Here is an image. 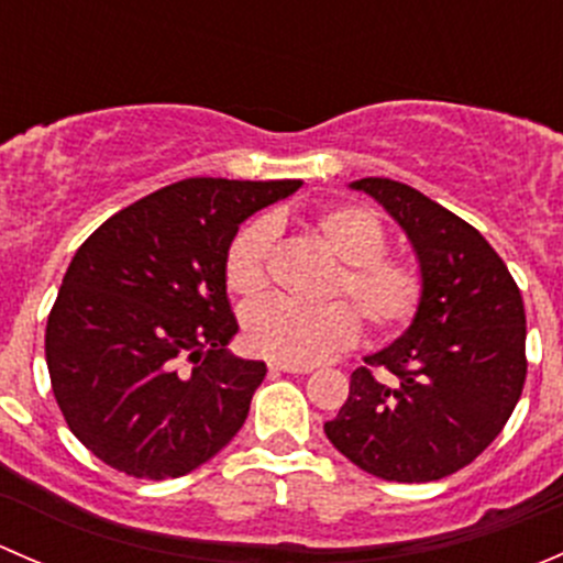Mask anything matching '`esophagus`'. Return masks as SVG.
Returning <instances> with one entry per match:
<instances>
[{"mask_svg":"<svg viewBox=\"0 0 563 563\" xmlns=\"http://www.w3.org/2000/svg\"><path fill=\"white\" fill-rule=\"evenodd\" d=\"M269 371L275 373H310V365H283V362H269Z\"/></svg>","mask_w":563,"mask_h":563,"instance_id":"obj_1","label":"esophagus"}]
</instances>
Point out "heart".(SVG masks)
<instances>
[{
	"label": "heart",
	"instance_id": "b5f03b06",
	"mask_svg": "<svg viewBox=\"0 0 563 563\" xmlns=\"http://www.w3.org/2000/svg\"><path fill=\"white\" fill-rule=\"evenodd\" d=\"M310 231L332 258L340 261L329 297H345L376 334H397L422 308L424 275L408 255L387 253V229L356 203L327 207L310 218ZM275 242V223H247L225 253V286L236 297H258ZM360 334V318L345 302L302 305L264 299L242 313V338L255 354L283 365H310L349 349Z\"/></svg>",
	"mask_w": 563,
	"mask_h": 563
}]
</instances>
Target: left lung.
<instances>
[{"label":"left lung","instance_id":"obj_1","mask_svg":"<svg viewBox=\"0 0 563 563\" xmlns=\"http://www.w3.org/2000/svg\"><path fill=\"white\" fill-rule=\"evenodd\" d=\"M354 190L397 220L424 275L411 327L351 373L349 400L323 424L334 450L387 482H433L479 457L526 384V310L485 236L424 192L367 176ZM384 366L391 385L372 376Z\"/></svg>","mask_w":563,"mask_h":563}]
</instances>
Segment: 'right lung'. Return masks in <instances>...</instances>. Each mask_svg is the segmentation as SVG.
<instances>
[{
    "instance_id": "obj_1",
    "label": "right lung",
    "mask_w": 563,
    "mask_h": 563,
    "mask_svg": "<svg viewBox=\"0 0 563 563\" xmlns=\"http://www.w3.org/2000/svg\"><path fill=\"white\" fill-rule=\"evenodd\" d=\"M299 187L192 176L130 203L76 250L45 362L67 428L95 457L172 479L240 433L266 365L225 349L240 329L225 253L240 223Z\"/></svg>"
}]
</instances>
